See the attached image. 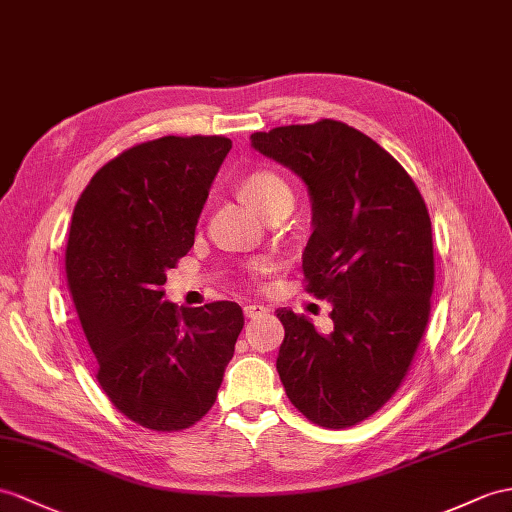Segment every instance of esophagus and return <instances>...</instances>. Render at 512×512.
<instances>
[{
	"mask_svg": "<svg viewBox=\"0 0 512 512\" xmlns=\"http://www.w3.org/2000/svg\"><path fill=\"white\" fill-rule=\"evenodd\" d=\"M243 313H245L247 319H256V317H260V315L269 313V310H267L265 306H260V304H247V306L243 308Z\"/></svg>",
	"mask_w": 512,
	"mask_h": 512,
	"instance_id": "esophagus-1",
	"label": "esophagus"
}]
</instances>
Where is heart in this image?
<instances>
[{"label":"heart","mask_w":512,"mask_h":512,"mask_svg":"<svg viewBox=\"0 0 512 512\" xmlns=\"http://www.w3.org/2000/svg\"><path fill=\"white\" fill-rule=\"evenodd\" d=\"M241 191L247 197V202L263 217L276 213L280 208H293L295 204V195L289 182L271 169H258L249 173L241 182ZM254 271H263V265H254Z\"/></svg>","instance_id":"1"}]
</instances>
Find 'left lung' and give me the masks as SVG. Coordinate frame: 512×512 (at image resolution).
Segmentation results:
<instances>
[{"mask_svg": "<svg viewBox=\"0 0 512 512\" xmlns=\"http://www.w3.org/2000/svg\"><path fill=\"white\" fill-rule=\"evenodd\" d=\"M252 147L308 186L306 291L332 304V330L280 308L276 367L291 404L317 426H356L391 400L428 326L434 286L426 202L367 134L321 119L254 132Z\"/></svg>", "mask_w": 512, "mask_h": 512, "instance_id": "1", "label": "left lung"}]
</instances>
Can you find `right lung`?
<instances>
[{
	"label": "right lung",
	"mask_w": 512,
	"mask_h": 512,
	"mask_svg": "<svg viewBox=\"0 0 512 512\" xmlns=\"http://www.w3.org/2000/svg\"><path fill=\"white\" fill-rule=\"evenodd\" d=\"M230 149L226 136L134 145L95 173L73 208L65 267L97 382L119 413L156 432L208 413L245 323L234 302L162 299Z\"/></svg>",
	"instance_id": "obj_1"
}]
</instances>
